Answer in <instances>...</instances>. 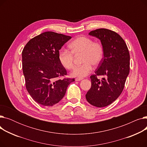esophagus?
<instances>
[{
	"label": "esophagus",
	"instance_id": "1",
	"mask_svg": "<svg viewBox=\"0 0 147 147\" xmlns=\"http://www.w3.org/2000/svg\"><path fill=\"white\" fill-rule=\"evenodd\" d=\"M83 79L82 78H76V79H75V80L76 81H80V80H82Z\"/></svg>",
	"mask_w": 147,
	"mask_h": 147
}]
</instances>
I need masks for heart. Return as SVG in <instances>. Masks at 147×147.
<instances>
[{
	"instance_id": "1",
	"label": "heart",
	"mask_w": 147,
	"mask_h": 147,
	"mask_svg": "<svg viewBox=\"0 0 147 147\" xmlns=\"http://www.w3.org/2000/svg\"><path fill=\"white\" fill-rule=\"evenodd\" d=\"M71 52L61 50L59 52V60L61 65L67 69L74 67V55H82V65L74 68L71 72L73 77L82 78L87 76L92 71V65H98L104 57L102 45L93 42L92 38L86 36H80L69 45Z\"/></svg>"
}]
</instances>
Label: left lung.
Returning a JSON list of instances; mask_svg holds the SVG:
<instances>
[{
	"label": "left lung",
	"mask_w": 147,
	"mask_h": 147,
	"mask_svg": "<svg viewBox=\"0 0 147 147\" xmlns=\"http://www.w3.org/2000/svg\"><path fill=\"white\" fill-rule=\"evenodd\" d=\"M89 34L101 40L104 57L92 75L91 88L86 94L88 102L96 107H104L113 103L120 95L130 69V55L122 37L113 31L99 28ZM98 75L105 77L101 81Z\"/></svg>",
	"instance_id": "obj_1"
}]
</instances>
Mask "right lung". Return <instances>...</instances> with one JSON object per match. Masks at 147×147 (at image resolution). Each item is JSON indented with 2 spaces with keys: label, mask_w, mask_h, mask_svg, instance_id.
Wrapping results in <instances>:
<instances>
[{
  "label": "right lung",
  "mask_w": 147,
  "mask_h": 147,
  "mask_svg": "<svg viewBox=\"0 0 147 147\" xmlns=\"http://www.w3.org/2000/svg\"><path fill=\"white\" fill-rule=\"evenodd\" d=\"M71 36L52 32L32 38L22 52V70L26 89L34 101L43 106H53L64 96L74 79H58L67 75L59 60V50Z\"/></svg>",
  "instance_id": "add662e5"
}]
</instances>
